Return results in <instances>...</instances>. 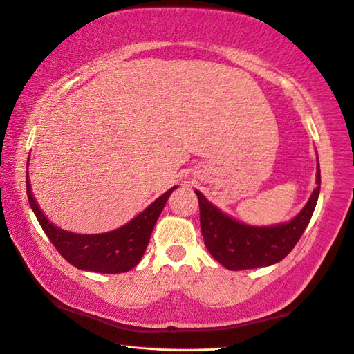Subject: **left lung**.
<instances>
[{
	"label": "left lung",
	"mask_w": 354,
	"mask_h": 354,
	"mask_svg": "<svg viewBox=\"0 0 354 354\" xmlns=\"http://www.w3.org/2000/svg\"><path fill=\"white\" fill-rule=\"evenodd\" d=\"M321 191L318 160L316 187L297 217L272 226H250L238 221L214 206L196 191L200 205V226L205 246L217 261L229 270L268 268L290 254L312 218Z\"/></svg>",
	"instance_id": "left-lung-1"
}]
</instances>
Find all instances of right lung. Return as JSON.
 Segmentation results:
<instances>
[{"label":"right lung","mask_w":354,"mask_h":354,"mask_svg":"<svg viewBox=\"0 0 354 354\" xmlns=\"http://www.w3.org/2000/svg\"><path fill=\"white\" fill-rule=\"evenodd\" d=\"M28 169V163H27ZM27 197L32 211L38 218L48 240L53 243L57 252L75 266V268L97 272V273H124L136 268L145 254L151 234L156 226L158 215L162 214L165 205L178 186H172L163 196L154 200L145 211H142L131 221L119 229L104 234H75L64 230L50 223L44 212L41 211L32 194L28 182V171L26 177Z\"/></svg>","instance_id":"obj_1"}]
</instances>
